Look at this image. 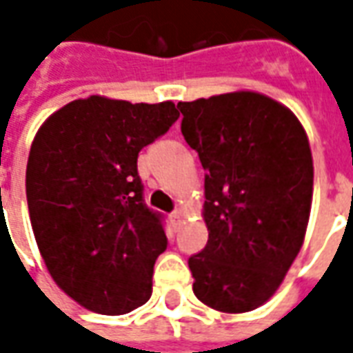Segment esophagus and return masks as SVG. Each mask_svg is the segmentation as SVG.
<instances>
[{
	"mask_svg": "<svg viewBox=\"0 0 353 353\" xmlns=\"http://www.w3.org/2000/svg\"><path fill=\"white\" fill-rule=\"evenodd\" d=\"M170 223H172L174 229L179 227V223H181V210H174V212L170 214Z\"/></svg>",
	"mask_w": 353,
	"mask_h": 353,
	"instance_id": "34e87169",
	"label": "esophagus"
}]
</instances>
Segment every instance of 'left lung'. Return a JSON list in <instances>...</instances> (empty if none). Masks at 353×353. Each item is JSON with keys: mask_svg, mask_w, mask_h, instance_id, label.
<instances>
[{"mask_svg": "<svg viewBox=\"0 0 353 353\" xmlns=\"http://www.w3.org/2000/svg\"><path fill=\"white\" fill-rule=\"evenodd\" d=\"M204 176L208 244L189 257L192 291L219 312L255 310L280 288L310 217L314 164L296 117L257 92L179 101Z\"/></svg>", "mask_w": 353, "mask_h": 353, "instance_id": "1", "label": "left lung"}]
</instances>
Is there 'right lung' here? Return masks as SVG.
Instances as JSON below:
<instances>
[{
  "label": "right lung",
  "instance_id": "obj_1",
  "mask_svg": "<svg viewBox=\"0 0 353 353\" xmlns=\"http://www.w3.org/2000/svg\"><path fill=\"white\" fill-rule=\"evenodd\" d=\"M177 119L172 101L90 96L35 136L26 168L35 242L54 281L88 310L121 316L151 296L168 238L164 215L143 200L138 153Z\"/></svg>",
  "mask_w": 353,
  "mask_h": 353
}]
</instances>
